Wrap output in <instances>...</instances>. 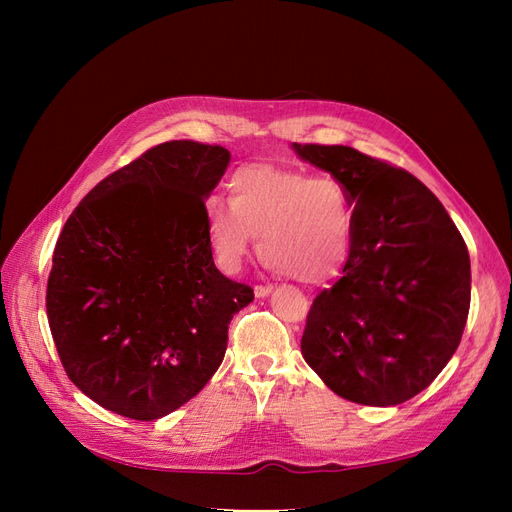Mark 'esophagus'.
<instances>
[{"label": "esophagus", "mask_w": 512, "mask_h": 512, "mask_svg": "<svg viewBox=\"0 0 512 512\" xmlns=\"http://www.w3.org/2000/svg\"><path fill=\"white\" fill-rule=\"evenodd\" d=\"M273 292V286H256L254 288V294L258 299H265V297H269V294Z\"/></svg>", "instance_id": "1"}]
</instances>
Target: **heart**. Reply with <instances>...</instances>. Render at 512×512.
<instances>
[{"instance_id":"1","label":"heart","mask_w":512,"mask_h":512,"mask_svg":"<svg viewBox=\"0 0 512 512\" xmlns=\"http://www.w3.org/2000/svg\"><path fill=\"white\" fill-rule=\"evenodd\" d=\"M230 203L211 198L205 209L209 239L226 267H237L260 237V254L275 271L305 284L327 282L348 258L354 203L333 175L250 164L232 173Z\"/></svg>"}]
</instances>
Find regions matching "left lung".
<instances>
[{"mask_svg": "<svg viewBox=\"0 0 512 512\" xmlns=\"http://www.w3.org/2000/svg\"><path fill=\"white\" fill-rule=\"evenodd\" d=\"M292 149L342 179L354 203L344 275L309 309L303 359L354 404H404L436 380L461 342L472 282L466 241L404 168L344 145Z\"/></svg>", "mask_w": 512, "mask_h": 512, "instance_id": "left-lung-1", "label": "left lung"}]
</instances>
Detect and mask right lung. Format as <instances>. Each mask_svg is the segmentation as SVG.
<instances>
[{
    "label": "right lung",
    "instance_id": "add662e5",
    "mask_svg": "<svg viewBox=\"0 0 512 512\" xmlns=\"http://www.w3.org/2000/svg\"><path fill=\"white\" fill-rule=\"evenodd\" d=\"M228 149L168 141L102 179L53 252L46 316L68 378L98 406L156 421L218 371L254 290L215 267L205 198Z\"/></svg>",
    "mask_w": 512,
    "mask_h": 512
}]
</instances>
